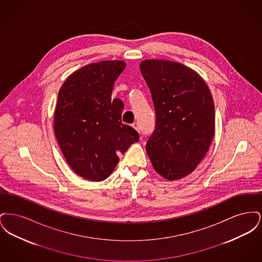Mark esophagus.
<instances>
[{
	"instance_id": "obj_1",
	"label": "esophagus",
	"mask_w": 262,
	"mask_h": 262,
	"mask_svg": "<svg viewBox=\"0 0 262 262\" xmlns=\"http://www.w3.org/2000/svg\"><path fill=\"white\" fill-rule=\"evenodd\" d=\"M133 127H134V128H136L137 130H138V132H139V125H138V123H137V122L133 124Z\"/></svg>"
}]
</instances>
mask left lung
Listing matches in <instances>:
<instances>
[{
	"mask_svg": "<svg viewBox=\"0 0 262 262\" xmlns=\"http://www.w3.org/2000/svg\"><path fill=\"white\" fill-rule=\"evenodd\" d=\"M140 71L155 109L146 151L155 171L174 181L194 171L211 144L214 103L205 81L180 62L145 60Z\"/></svg>",
	"mask_w": 262,
	"mask_h": 262,
	"instance_id": "left-lung-1",
	"label": "left lung"
}]
</instances>
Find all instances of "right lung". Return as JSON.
Instances as JSON below:
<instances>
[{"label": "right lung", "mask_w": 262, "mask_h": 262, "mask_svg": "<svg viewBox=\"0 0 262 262\" xmlns=\"http://www.w3.org/2000/svg\"><path fill=\"white\" fill-rule=\"evenodd\" d=\"M123 61L90 63L70 75L58 94L54 129L62 154L76 174L101 182L112 174L139 139L122 123L124 103L111 98L114 83L125 70Z\"/></svg>", "instance_id": "right-lung-1"}]
</instances>
